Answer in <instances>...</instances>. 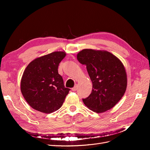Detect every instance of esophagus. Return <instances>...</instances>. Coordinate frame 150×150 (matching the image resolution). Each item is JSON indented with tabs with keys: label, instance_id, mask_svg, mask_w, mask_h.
<instances>
[{
	"label": "esophagus",
	"instance_id": "obj_1",
	"mask_svg": "<svg viewBox=\"0 0 150 150\" xmlns=\"http://www.w3.org/2000/svg\"><path fill=\"white\" fill-rule=\"evenodd\" d=\"M77 89H78V85H75L74 87L72 88V91H76Z\"/></svg>",
	"mask_w": 150,
	"mask_h": 150
}]
</instances>
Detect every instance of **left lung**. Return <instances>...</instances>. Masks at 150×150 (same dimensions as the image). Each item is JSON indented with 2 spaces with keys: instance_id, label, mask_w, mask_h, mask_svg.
Here are the masks:
<instances>
[{
  "instance_id": "8db88e82",
  "label": "left lung",
  "mask_w": 150,
  "mask_h": 150,
  "mask_svg": "<svg viewBox=\"0 0 150 150\" xmlns=\"http://www.w3.org/2000/svg\"><path fill=\"white\" fill-rule=\"evenodd\" d=\"M77 59L86 66L93 83L92 91L83 101L98 113L110 110L123 96L127 87V75L121 61L106 51L85 49Z\"/></svg>"
}]
</instances>
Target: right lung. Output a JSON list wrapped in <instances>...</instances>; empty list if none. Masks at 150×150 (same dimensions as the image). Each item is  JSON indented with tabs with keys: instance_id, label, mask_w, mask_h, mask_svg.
Returning <instances> with one entry per match:
<instances>
[{
	"instance_id": "obj_1",
	"label": "right lung",
	"mask_w": 150,
	"mask_h": 150,
	"mask_svg": "<svg viewBox=\"0 0 150 150\" xmlns=\"http://www.w3.org/2000/svg\"><path fill=\"white\" fill-rule=\"evenodd\" d=\"M66 55L65 52H54L35 59L25 68L21 90L34 110L49 114L62 106L70 89L65 88L57 69Z\"/></svg>"
}]
</instances>
